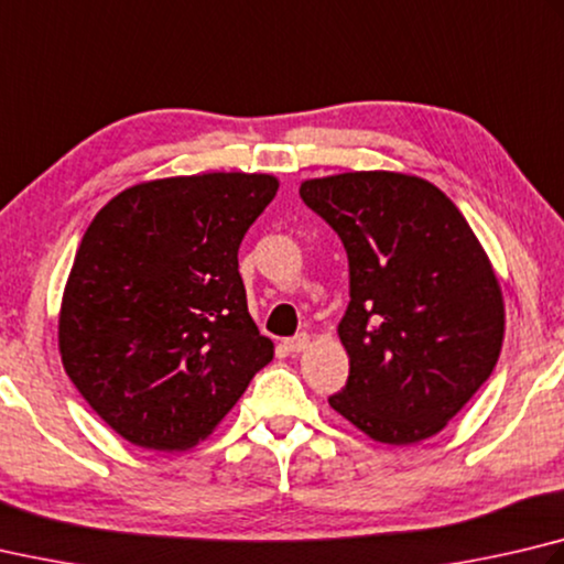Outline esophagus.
Masks as SVG:
<instances>
[{
    "label": "esophagus",
    "instance_id": "esophagus-1",
    "mask_svg": "<svg viewBox=\"0 0 564 564\" xmlns=\"http://www.w3.org/2000/svg\"><path fill=\"white\" fill-rule=\"evenodd\" d=\"M308 345H311V335L308 333H301V335H295V337H289V340H283L285 352H291V355H299L303 350H308Z\"/></svg>",
    "mask_w": 564,
    "mask_h": 564
}]
</instances>
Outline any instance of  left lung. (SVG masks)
Masks as SVG:
<instances>
[{"label":"left lung","instance_id":"1","mask_svg":"<svg viewBox=\"0 0 564 564\" xmlns=\"http://www.w3.org/2000/svg\"><path fill=\"white\" fill-rule=\"evenodd\" d=\"M301 199L330 224L350 263L337 335L350 377L327 402L375 442L442 432L498 362L503 293L464 214L402 172L305 180Z\"/></svg>","mask_w":564,"mask_h":564}]
</instances>
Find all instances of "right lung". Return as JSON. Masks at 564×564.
<instances>
[{
  "instance_id": "right-lung-1",
  "label": "right lung",
  "mask_w": 564,
  "mask_h": 564,
  "mask_svg": "<svg viewBox=\"0 0 564 564\" xmlns=\"http://www.w3.org/2000/svg\"><path fill=\"white\" fill-rule=\"evenodd\" d=\"M273 175L140 182L96 214L70 265L58 350L70 382L126 442L184 452L273 360L239 273Z\"/></svg>"
}]
</instances>
